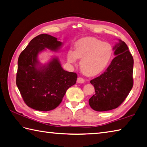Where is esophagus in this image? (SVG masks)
Here are the masks:
<instances>
[{"label": "esophagus", "instance_id": "1", "mask_svg": "<svg viewBox=\"0 0 147 147\" xmlns=\"http://www.w3.org/2000/svg\"><path fill=\"white\" fill-rule=\"evenodd\" d=\"M77 82L78 83H83L84 82V79L81 77H79L77 79Z\"/></svg>", "mask_w": 147, "mask_h": 147}]
</instances>
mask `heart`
I'll return each mask as SVG.
<instances>
[{
  "label": "heart",
  "mask_w": 147,
  "mask_h": 147,
  "mask_svg": "<svg viewBox=\"0 0 147 147\" xmlns=\"http://www.w3.org/2000/svg\"><path fill=\"white\" fill-rule=\"evenodd\" d=\"M113 54V47L109 43H104L95 38L87 37L77 41L74 52H68L67 59L70 63H75L77 58L81 59V71L88 76H95L107 67Z\"/></svg>",
  "instance_id": "1"
}]
</instances>
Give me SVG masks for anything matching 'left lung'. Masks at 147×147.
<instances>
[{
	"label": "left lung",
	"instance_id": "1",
	"mask_svg": "<svg viewBox=\"0 0 147 147\" xmlns=\"http://www.w3.org/2000/svg\"><path fill=\"white\" fill-rule=\"evenodd\" d=\"M115 46V57L106 70L90 81L95 93L89 104L96 111H106L120 106L133 86L134 59L126 43L119 40Z\"/></svg>",
	"mask_w": 147,
	"mask_h": 147
}]
</instances>
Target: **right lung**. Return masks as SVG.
Listing matches in <instances>:
<instances>
[{
  "instance_id": "1",
  "label": "right lung",
  "mask_w": 147,
  "mask_h": 147,
  "mask_svg": "<svg viewBox=\"0 0 147 147\" xmlns=\"http://www.w3.org/2000/svg\"><path fill=\"white\" fill-rule=\"evenodd\" d=\"M62 42L47 34L37 36L21 52L18 60L16 83L27 106L40 111H49L61 102L69 88L76 83L77 75L63 69L54 57L42 65L38 54L45 49L57 51Z\"/></svg>"
}]
</instances>
